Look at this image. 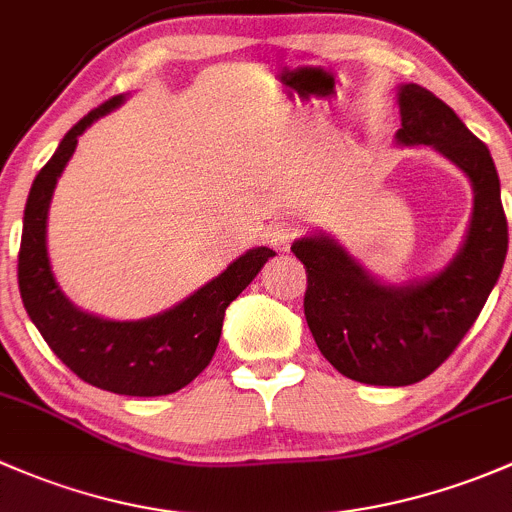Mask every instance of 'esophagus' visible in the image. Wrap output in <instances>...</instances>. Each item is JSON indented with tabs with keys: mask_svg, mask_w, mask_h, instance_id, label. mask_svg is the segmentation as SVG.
Instances as JSON below:
<instances>
[{
	"mask_svg": "<svg viewBox=\"0 0 512 512\" xmlns=\"http://www.w3.org/2000/svg\"><path fill=\"white\" fill-rule=\"evenodd\" d=\"M298 236V224H293V221H276V224L271 226V231H268V241H271V246L276 251H288L291 249L293 239Z\"/></svg>",
	"mask_w": 512,
	"mask_h": 512,
	"instance_id": "34e87169",
	"label": "esophagus"
}]
</instances>
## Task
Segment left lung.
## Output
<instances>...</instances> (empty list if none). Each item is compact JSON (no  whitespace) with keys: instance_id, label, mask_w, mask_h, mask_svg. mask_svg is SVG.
<instances>
[{"instance_id":"obj_1","label":"left lung","mask_w":512,"mask_h":512,"mask_svg":"<svg viewBox=\"0 0 512 512\" xmlns=\"http://www.w3.org/2000/svg\"><path fill=\"white\" fill-rule=\"evenodd\" d=\"M397 103V145H431L471 182V224L458 254L436 276L382 283L323 231L291 246L308 273L303 308L318 350L340 374L377 387L421 382L456 350L508 254V221L488 147L416 83L399 86Z\"/></svg>"}]
</instances>
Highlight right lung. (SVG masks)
<instances>
[{
    "instance_id": "right-lung-1",
    "label": "right lung",
    "mask_w": 512,
    "mask_h": 512,
    "mask_svg": "<svg viewBox=\"0 0 512 512\" xmlns=\"http://www.w3.org/2000/svg\"><path fill=\"white\" fill-rule=\"evenodd\" d=\"M125 98L123 93L105 100L78 120L31 184L19 249V293L41 337L83 382L125 397H162L187 387L212 362L226 308L276 251L268 246L249 249L199 291L152 318H100L76 308L63 295L46 249L51 197L63 167L76 152L78 135L123 105Z\"/></svg>"
}]
</instances>
